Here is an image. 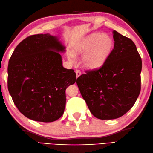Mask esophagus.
Instances as JSON below:
<instances>
[{
    "mask_svg": "<svg viewBox=\"0 0 153 153\" xmlns=\"http://www.w3.org/2000/svg\"><path fill=\"white\" fill-rule=\"evenodd\" d=\"M75 73H76V77H77V78L79 77V76L81 75V73H80V71H79V70H76V71H75Z\"/></svg>",
    "mask_w": 153,
    "mask_h": 153,
    "instance_id": "esophagus-1",
    "label": "esophagus"
}]
</instances>
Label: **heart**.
Wrapping results in <instances>:
<instances>
[{
  "label": "heart",
  "mask_w": 153,
  "mask_h": 153,
  "mask_svg": "<svg viewBox=\"0 0 153 153\" xmlns=\"http://www.w3.org/2000/svg\"><path fill=\"white\" fill-rule=\"evenodd\" d=\"M114 42L111 37L101 33H94L77 43L74 48V54L83 55L82 63L87 69L99 68L105 64L113 50ZM70 61L74 60L73 54H69Z\"/></svg>",
  "instance_id": "b5f03b06"
}]
</instances>
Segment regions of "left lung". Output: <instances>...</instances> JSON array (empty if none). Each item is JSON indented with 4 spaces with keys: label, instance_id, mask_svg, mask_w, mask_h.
Segmentation results:
<instances>
[{
    "label": "left lung",
    "instance_id": "8db88e82",
    "mask_svg": "<svg viewBox=\"0 0 153 153\" xmlns=\"http://www.w3.org/2000/svg\"><path fill=\"white\" fill-rule=\"evenodd\" d=\"M114 48L107 61L76 80L91 112L101 120L122 117L133 106L140 91L142 60L130 39L113 31Z\"/></svg>",
    "mask_w": 153,
    "mask_h": 153
}]
</instances>
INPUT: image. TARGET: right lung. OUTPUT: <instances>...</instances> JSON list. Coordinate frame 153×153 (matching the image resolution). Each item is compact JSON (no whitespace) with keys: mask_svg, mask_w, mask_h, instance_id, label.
Wrapping results in <instances>:
<instances>
[{"mask_svg":"<svg viewBox=\"0 0 153 153\" xmlns=\"http://www.w3.org/2000/svg\"><path fill=\"white\" fill-rule=\"evenodd\" d=\"M66 47L56 36L38 34L23 40L8 65V89L14 105L29 119L55 121L66 105L65 91L76 81L73 69L63 67Z\"/></svg>","mask_w":153,"mask_h":153,"instance_id":"obj_1","label":"right lung"}]
</instances>
